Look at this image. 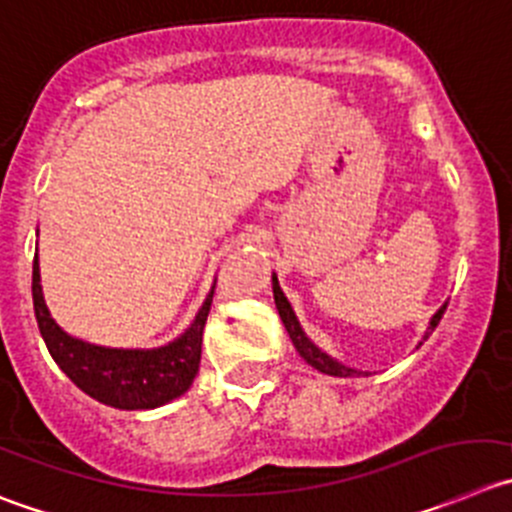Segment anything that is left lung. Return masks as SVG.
<instances>
[{
	"mask_svg": "<svg viewBox=\"0 0 512 512\" xmlns=\"http://www.w3.org/2000/svg\"><path fill=\"white\" fill-rule=\"evenodd\" d=\"M272 293H275V305H278V313H280V318H283V323H285V331L290 333V341H293V346L298 348L300 356H303L305 361H308V364L313 366V369H318V371H321V374H328V376H353V374H356V371H353V369H348V366L338 364V361H333L331 356H326V353H323L321 348L315 346V343L310 341L308 336H305L303 328H300V323H298V318H295L293 308H290L288 298H285V293H283V290H280L278 278H275V275H272ZM444 310H447V305H442V308H439L437 313H434L432 323H429L427 336H432V331H434V328H437V323L442 321ZM427 336H424V338H427Z\"/></svg>",
	"mask_w": 512,
	"mask_h": 512,
	"instance_id": "left-lung-1",
	"label": "left lung"
}]
</instances>
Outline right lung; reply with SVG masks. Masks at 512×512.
Wrapping results in <instances>:
<instances>
[{
	"mask_svg": "<svg viewBox=\"0 0 512 512\" xmlns=\"http://www.w3.org/2000/svg\"><path fill=\"white\" fill-rule=\"evenodd\" d=\"M212 295L214 290L207 295L184 336L169 346L151 351L105 348L68 336L52 321L42 298L37 257L32 265V303L47 351L78 389L118 409H154L189 389L202 361V333L212 308Z\"/></svg>",
	"mask_w": 512,
	"mask_h": 512,
	"instance_id": "right-lung-1",
	"label": "right lung"
}]
</instances>
